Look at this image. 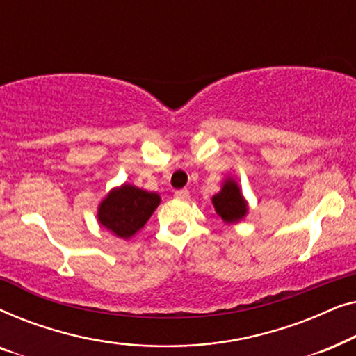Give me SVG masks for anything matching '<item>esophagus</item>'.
<instances>
[{
	"instance_id": "34e87169",
	"label": "esophagus",
	"mask_w": 356,
	"mask_h": 356,
	"mask_svg": "<svg viewBox=\"0 0 356 356\" xmlns=\"http://www.w3.org/2000/svg\"><path fill=\"white\" fill-rule=\"evenodd\" d=\"M173 196L177 197L178 201H188V199H189V191H188V189H178V191H175Z\"/></svg>"
}]
</instances>
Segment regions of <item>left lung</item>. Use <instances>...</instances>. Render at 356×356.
I'll list each match as a JSON object with an SVG mask.
<instances>
[{
  "mask_svg": "<svg viewBox=\"0 0 356 356\" xmlns=\"http://www.w3.org/2000/svg\"><path fill=\"white\" fill-rule=\"evenodd\" d=\"M212 206L217 216L228 225L238 223L248 216L250 206L246 197L243 196L240 184L235 178L227 177L223 179L220 191L212 196Z\"/></svg>",
  "mask_w": 356,
  "mask_h": 356,
  "instance_id": "obj_1",
  "label": "left lung"
}]
</instances>
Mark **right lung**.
<instances>
[{
  "label": "right lung",
  "mask_w": 356,
  "mask_h": 356,
  "mask_svg": "<svg viewBox=\"0 0 356 356\" xmlns=\"http://www.w3.org/2000/svg\"><path fill=\"white\" fill-rule=\"evenodd\" d=\"M160 204L157 193L131 183L111 188L97 209V220L111 235L129 240L143 228Z\"/></svg>",
  "instance_id": "1"
}]
</instances>
